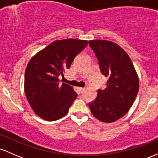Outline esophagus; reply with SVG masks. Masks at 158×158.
Segmentation results:
<instances>
[{"label":"esophagus","instance_id":"obj_1","mask_svg":"<svg viewBox=\"0 0 158 158\" xmlns=\"http://www.w3.org/2000/svg\"><path fill=\"white\" fill-rule=\"evenodd\" d=\"M78 90H79V91L80 92V93H82V92H84L85 88H78Z\"/></svg>","mask_w":158,"mask_h":158}]
</instances>
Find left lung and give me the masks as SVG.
Wrapping results in <instances>:
<instances>
[{
  "label": "left lung",
  "mask_w": 158,
  "mask_h": 158,
  "mask_svg": "<svg viewBox=\"0 0 158 158\" xmlns=\"http://www.w3.org/2000/svg\"><path fill=\"white\" fill-rule=\"evenodd\" d=\"M89 45L108 77L106 88L98 90L97 99L88 104L94 117L113 123L128 113L139 90V77L127 52L112 41L90 40Z\"/></svg>",
  "instance_id": "obj_1"
}]
</instances>
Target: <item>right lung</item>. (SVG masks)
I'll list each match as a JSON object with an SVG mask.
<instances>
[{
    "instance_id": "obj_1",
    "label": "right lung",
    "mask_w": 158,
    "mask_h": 158,
    "mask_svg": "<svg viewBox=\"0 0 158 158\" xmlns=\"http://www.w3.org/2000/svg\"><path fill=\"white\" fill-rule=\"evenodd\" d=\"M88 44L86 40H57L32 57L27 65L24 92L36 115L47 121L61 119L77 97L73 87L60 84L75 57Z\"/></svg>"
}]
</instances>
